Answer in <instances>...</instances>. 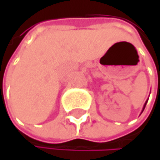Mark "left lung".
<instances>
[{
    "label": "left lung",
    "mask_w": 160,
    "mask_h": 160,
    "mask_svg": "<svg viewBox=\"0 0 160 160\" xmlns=\"http://www.w3.org/2000/svg\"><path fill=\"white\" fill-rule=\"evenodd\" d=\"M148 102V101H147ZM147 102H145V104H144V108H143V110H144V108H145V107H146V103H147ZM143 110H142V112H143Z\"/></svg>",
    "instance_id": "8db88e82"
}]
</instances>
